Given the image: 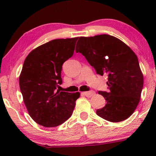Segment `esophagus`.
Returning a JSON list of instances; mask_svg holds the SVG:
<instances>
[{"label": "esophagus", "mask_w": 156, "mask_h": 156, "mask_svg": "<svg viewBox=\"0 0 156 156\" xmlns=\"http://www.w3.org/2000/svg\"><path fill=\"white\" fill-rule=\"evenodd\" d=\"M95 92L94 91H85L84 92V94L87 97H91L93 95H94Z\"/></svg>", "instance_id": "1"}]
</instances>
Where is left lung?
<instances>
[{
    "mask_svg": "<svg viewBox=\"0 0 156 156\" xmlns=\"http://www.w3.org/2000/svg\"><path fill=\"white\" fill-rule=\"evenodd\" d=\"M76 52L84 55L98 74L108 75V92L99 91L106 104L97 114L111 122L131 116L140 101L144 75L138 57L121 40L109 35L80 37Z\"/></svg>",
    "mask_w": 156,
    "mask_h": 156,
    "instance_id": "8db88e82",
    "label": "left lung"
}]
</instances>
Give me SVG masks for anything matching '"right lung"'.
<instances>
[{"mask_svg":"<svg viewBox=\"0 0 156 156\" xmlns=\"http://www.w3.org/2000/svg\"><path fill=\"white\" fill-rule=\"evenodd\" d=\"M78 37L55 39L40 45L25 58L19 76L28 114L38 124L55 127L72 116L80 93L56 91L62 84L63 63L74 54Z\"/></svg>","mask_w":156,"mask_h":156,"instance_id":"add662e5","label":"right lung"}]
</instances>
